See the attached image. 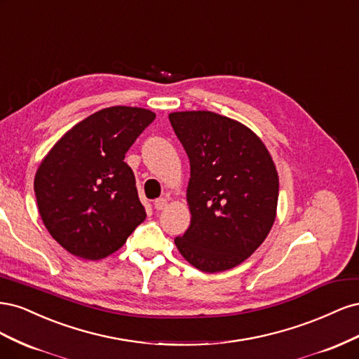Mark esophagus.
Segmentation results:
<instances>
[{"instance_id": "34e87169", "label": "esophagus", "mask_w": 359, "mask_h": 359, "mask_svg": "<svg viewBox=\"0 0 359 359\" xmlns=\"http://www.w3.org/2000/svg\"><path fill=\"white\" fill-rule=\"evenodd\" d=\"M166 205H168V201H166L165 198H160V199H156V201H154V208H156L157 211L165 210Z\"/></svg>"}]
</instances>
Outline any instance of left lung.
I'll list each match as a JSON object with an SVG mask.
<instances>
[{"instance_id":"1","label":"left lung","mask_w":359,"mask_h":359,"mask_svg":"<svg viewBox=\"0 0 359 359\" xmlns=\"http://www.w3.org/2000/svg\"><path fill=\"white\" fill-rule=\"evenodd\" d=\"M170 126L190 160L191 222L175 244L203 273L240 265L276 220L278 175L252 130L208 111L173 112Z\"/></svg>"}]
</instances>
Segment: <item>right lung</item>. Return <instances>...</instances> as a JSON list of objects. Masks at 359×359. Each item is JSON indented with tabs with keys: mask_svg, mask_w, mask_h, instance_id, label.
I'll use <instances>...</instances> for the list:
<instances>
[{
	"mask_svg": "<svg viewBox=\"0 0 359 359\" xmlns=\"http://www.w3.org/2000/svg\"><path fill=\"white\" fill-rule=\"evenodd\" d=\"M156 114L112 106L85 118L55 144L34 178L39 211L69 253L99 260L116 252L145 220L128 148Z\"/></svg>",
	"mask_w": 359,
	"mask_h": 359,
	"instance_id": "1",
	"label": "right lung"
}]
</instances>
